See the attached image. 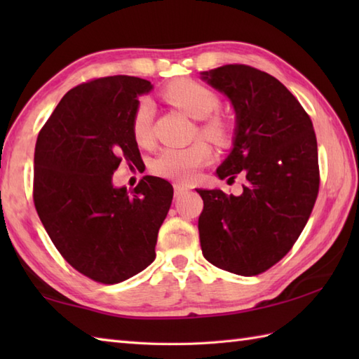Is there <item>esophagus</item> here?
I'll list each match as a JSON object with an SVG mask.
<instances>
[{"instance_id":"esophagus-1","label":"esophagus","mask_w":359,"mask_h":359,"mask_svg":"<svg viewBox=\"0 0 359 359\" xmlns=\"http://www.w3.org/2000/svg\"><path fill=\"white\" fill-rule=\"evenodd\" d=\"M185 193H188V188H187L185 185L174 184V196H175V197H180V196H184Z\"/></svg>"}]
</instances>
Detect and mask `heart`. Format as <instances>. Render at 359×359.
Returning a JSON list of instances; mask_svg holds the SVG:
<instances>
[{"instance_id": "obj_1", "label": "heart", "mask_w": 359, "mask_h": 359, "mask_svg": "<svg viewBox=\"0 0 359 359\" xmlns=\"http://www.w3.org/2000/svg\"><path fill=\"white\" fill-rule=\"evenodd\" d=\"M165 100L174 108L185 112L194 120H202L199 133L212 142L225 144L230 142L231 126L228 121L213 114L220 106V98L215 90L194 80H175L162 93ZM152 116L154 104L149 98H142L135 104L131 117V134L135 143L147 147L152 139ZM211 158V149L205 142H196L185 148H166L152 160L151 170L165 179L188 182L196 171Z\"/></svg>"}]
</instances>
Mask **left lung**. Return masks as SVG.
<instances>
[{
	"label": "left lung",
	"mask_w": 359,
	"mask_h": 359,
	"mask_svg": "<svg viewBox=\"0 0 359 359\" xmlns=\"http://www.w3.org/2000/svg\"><path fill=\"white\" fill-rule=\"evenodd\" d=\"M231 100L233 149L219 179L243 177L241 196L197 189L202 253L208 262L241 276L278 264L299 238L319 191L313 123L296 97L270 74L247 65L202 72Z\"/></svg>",
	"instance_id": "obj_1"
}]
</instances>
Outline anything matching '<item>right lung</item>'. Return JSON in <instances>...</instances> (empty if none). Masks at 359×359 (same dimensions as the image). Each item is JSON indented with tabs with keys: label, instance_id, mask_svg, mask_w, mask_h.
<instances>
[{
	"label": "right lung",
	"instance_id": "1",
	"mask_svg": "<svg viewBox=\"0 0 359 359\" xmlns=\"http://www.w3.org/2000/svg\"><path fill=\"white\" fill-rule=\"evenodd\" d=\"M151 81L128 75L72 88L38 134L34 203L67 264L102 284L133 278L156 259L172 187L144 175L133 193L112 185L121 160L139 163L131 134L139 95Z\"/></svg>",
	"mask_w": 359,
	"mask_h": 359
}]
</instances>
